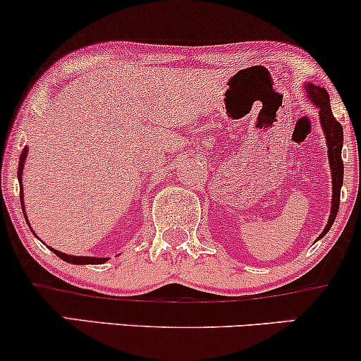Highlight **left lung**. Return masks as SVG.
<instances>
[{
	"instance_id": "obj_1",
	"label": "left lung",
	"mask_w": 361,
	"mask_h": 361,
	"mask_svg": "<svg viewBox=\"0 0 361 361\" xmlns=\"http://www.w3.org/2000/svg\"><path fill=\"white\" fill-rule=\"evenodd\" d=\"M306 95L310 97L311 104H314L319 109V123L321 129H323L324 137H326L328 146V159H329V169H331V183H333V195H331V212H329V219L326 227H324L321 235L323 238L331 228V225L336 219L338 210H340V192L343 186V161H341V149H343V128L341 124L334 119L331 106H329V95L326 89L321 85H314L307 82L305 85Z\"/></svg>"
}]
</instances>
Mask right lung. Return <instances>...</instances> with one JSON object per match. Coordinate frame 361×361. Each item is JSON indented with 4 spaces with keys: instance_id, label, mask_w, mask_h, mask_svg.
Returning <instances> with one entry per match:
<instances>
[{
    "instance_id": "right-lung-1",
    "label": "right lung",
    "mask_w": 361,
    "mask_h": 361,
    "mask_svg": "<svg viewBox=\"0 0 361 361\" xmlns=\"http://www.w3.org/2000/svg\"><path fill=\"white\" fill-rule=\"evenodd\" d=\"M27 154H28V147H25L23 151H21V156H20V164H18V180H20V198H21V208H23V215H25V220H27L28 224V216H27V212H25V205H23V185H21V175H23V166H25V159H27ZM49 249L54 252L55 255H59L60 259L65 260V262L68 264H77V266H85V264H104L107 260V257H85V255H68V254H63V252L60 250H55L49 247Z\"/></svg>"
}]
</instances>
